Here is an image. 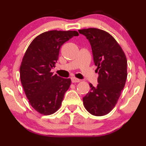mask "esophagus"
<instances>
[{
    "label": "esophagus",
    "mask_w": 146,
    "mask_h": 146,
    "mask_svg": "<svg viewBox=\"0 0 146 146\" xmlns=\"http://www.w3.org/2000/svg\"><path fill=\"white\" fill-rule=\"evenodd\" d=\"M71 82L73 83H76V82H80V80L76 78H71Z\"/></svg>",
    "instance_id": "1"
}]
</instances>
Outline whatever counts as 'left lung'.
<instances>
[{"label":"left lung","instance_id":"1","mask_svg":"<svg viewBox=\"0 0 146 146\" xmlns=\"http://www.w3.org/2000/svg\"><path fill=\"white\" fill-rule=\"evenodd\" d=\"M86 37L98 66V84L83 98L85 108L95 116L109 113L116 105L127 78V60L121 46L111 35L104 30L88 28L78 30Z\"/></svg>","mask_w":146,"mask_h":146}]
</instances>
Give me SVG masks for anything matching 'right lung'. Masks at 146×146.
<instances>
[{
	"label": "right lung",
	"mask_w": 146,
	"mask_h": 146,
	"mask_svg": "<svg viewBox=\"0 0 146 146\" xmlns=\"http://www.w3.org/2000/svg\"><path fill=\"white\" fill-rule=\"evenodd\" d=\"M78 36L76 31H46L37 36L25 52L20 68L21 81L30 104L39 113L51 115L61 106L71 80L53 75L51 70L62 45Z\"/></svg>",
	"instance_id": "add662e5"
}]
</instances>
